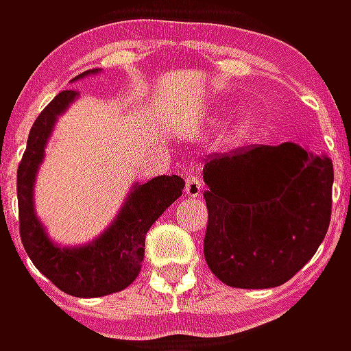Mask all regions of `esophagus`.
<instances>
[{"label": "esophagus", "instance_id": "esophagus-1", "mask_svg": "<svg viewBox=\"0 0 351 351\" xmlns=\"http://www.w3.org/2000/svg\"><path fill=\"white\" fill-rule=\"evenodd\" d=\"M184 180H185V193L189 195V197H197V195H202L203 191V182L199 176H195V173H184Z\"/></svg>", "mask_w": 351, "mask_h": 351}]
</instances>
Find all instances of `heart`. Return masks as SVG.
Returning a JSON list of instances; mask_svg holds the SVG:
<instances>
[{"label": "heart", "mask_w": 351, "mask_h": 351, "mask_svg": "<svg viewBox=\"0 0 351 351\" xmlns=\"http://www.w3.org/2000/svg\"><path fill=\"white\" fill-rule=\"evenodd\" d=\"M254 128V118L251 116H247V118H243V120H239V124H237L235 128V136L237 138H247Z\"/></svg>", "instance_id": "1"}]
</instances>
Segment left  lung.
Wrapping results in <instances>:
<instances>
[{
	"label": "left lung",
	"mask_w": 351,
	"mask_h": 351,
	"mask_svg": "<svg viewBox=\"0 0 351 351\" xmlns=\"http://www.w3.org/2000/svg\"><path fill=\"white\" fill-rule=\"evenodd\" d=\"M211 272L235 289L280 287L318 251L330 227L334 166L285 142L209 154L203 167Z\"/></svg>",
	"instance_id": "8db88e82"
}]
</instances>
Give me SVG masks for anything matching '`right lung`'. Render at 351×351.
Instances as JSON below:
<instances>
[{
	"mask_svg": "<svg viewBox=\"0 0 351 351\" xmlns=\"http://www.w3.org/2000/svg\"><path fill=\"white\" fill-rule=\"evenodd\" d=\"M90 73L97 71H86L80 77ZM77 95V90L59 93L37 116L29 132L25 154L17 167L19 235L33 265L57 289L71 296L95 298L126 289L136 280L144 261L148 229L182 195L185 184L180 176H158L148 184L136 185L114 223L97 241L77 249L55 247L35 217L33 184L53 124Z\"/></svg>",
	"mask_w": 351,
	"mask_h": 351,
	"instance_id": "1",
	"label": "right lung"
}]
</instances>
